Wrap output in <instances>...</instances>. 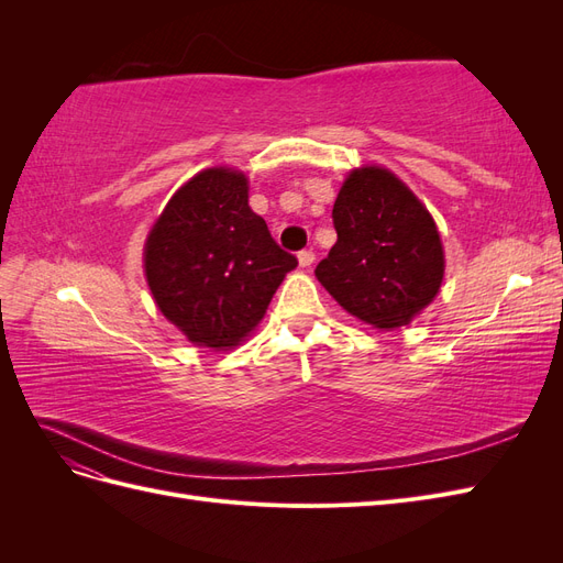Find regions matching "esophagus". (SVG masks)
<instances>
[{"mask_svg": "<svg viewBox=\"0 0 563 563\" xmlns=\"http://www.w3.org/2000/svg\"><path fill=\"white\" fill-rule=\"evenodd\" d=\"M298 263H300V267H310L314 263V253L312 251H300Z\"/></svg>", "mask_w": 563, "mask_h": 563, "instance_id": "obj_1", "label": "esophagus"}]
</instances>
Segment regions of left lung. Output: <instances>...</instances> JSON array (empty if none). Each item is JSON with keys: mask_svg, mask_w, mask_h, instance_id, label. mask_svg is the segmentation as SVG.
<instances>
[{"mask_svg": "<svg viewBox=\"0 0 563 563\" xmlns=\"http://www.w3.org/2000/svg\"><path fill=\"white\" fill-rule=\"evenodd\" d=\"M338 242L314 275L373 329L406 327L444 279V246L420 199L383 166L350 172L333 203Z\"/></svg>", "mask_w": 563, "mask_h": 563, "instance_id": "obj_1", "label": "left lung"}]
</instances>
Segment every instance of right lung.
Masks as SVG:
<instances>
[{"mask_svg": "<svg viewBox=\"0 0 563 563\" xmlns=\"http://www.w3.org/2000/svg\"><path fill=\"white\" fill-rule=\"evenodd\" d=\"M143 261L162 314L213 350L240 345L298 265L251 211L246 176L228 166L203 168L168 199Z\"/></svg>", "mask_w": 563, "mask_h": 563, "instance_id": "1", "label": "right lung"}]
</instances>
